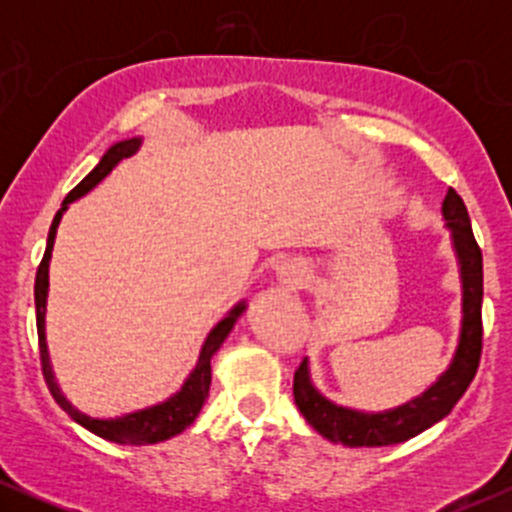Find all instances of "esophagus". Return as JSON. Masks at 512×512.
I'll use <instances>...</instances> for the list:
<instances>
[{
    "instance_id": "obj_1",
    "label": "esophagus",
    "mask_w": 512,
    "mask_h": 512,
    "mask_svg": "<svg viewBox=\"0 0 512 512\" xmlns=\"http://www.w3.org/2000/svg\"><path fill=\"white\" fill-rule=\"evenodd\" d=\"M276 276H279L281 284L286 286L289 291H296V289H303V284L308 281V269H305V264L301 260H284L276 267Z\"/></svg>"
}]
</instances>
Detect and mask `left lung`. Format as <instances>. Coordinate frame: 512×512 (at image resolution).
Instances as JSON below:
<instances>
[{"label":"left lung","instance_id":"8db88e82","mask_svg":"<svg viewBox=\"0 0 512 512\" xmlns=\"http://www.w3.org/2000/svg\"><path fill=\"white\" fill-rule=\"evenodd\" d=\"M443 219L450 228L452 250L460 264L462 281V327L460 342L448 370L421 392L419 397L387 411H358L339 407L320 395L310 378L308 358L293 375V399L310 426L322 438L342 443L346 448H380L419 436L421 431L438 424L460 402L474 380L481 358V296H484V264L474 240L467 207L455 190L443 199Z\"/></svg>","mask_w":512,"mask_h":512}]
</instances>
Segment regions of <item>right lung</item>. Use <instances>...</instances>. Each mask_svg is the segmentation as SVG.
<instances>
[{"label": "right lung", "instance_id": "obj_1", "mask_svg": "<svg viewBox=\"0 0 512 512\" xmlns=\"http://www.w3.org/2000/svg\"><path fill=\"white\" fill-rule=\"evenodd\" d=\"M142 146V139H125V142H117L105 151L98 166L86 175L79 185L64 197L62 209L57 211L55 219H52L50 233H48V248H45L43 262H40L38 274H35V322H38V344H40V366H43V375L45 383L50 387V395L55 397V402L67 411L69 416L76 421L79 426H84L86 431L96 433L98 438L110 440V443H120V445H154L161 443V440H168L178 433L185 431L192 421L197 419V414L204 407V399L209 397V385H211V356L219 351V346L223 344V339L228 337V332L233 330V325L238 322V317L245 313V301H240L238 305H233L228 310L226 317H221L216 322V327L207 334L204 339L202 351H199L197 366L192 368V373L187 375V380L182 383V387L175 392L173 397H168L166 402H158L154 407H146L139 411H132V414L125 416H115V419H93V416L84 414L69 402L67 397L62 395L60 385H57L55 373H52V363H50V354H48V339H45V308H48V286H50V257H52V245H55V236H57V226H60L62 214L67 211V207L72 202H76L79 197H84L86 192H91L93 187L101 182L105 175L113 170L122 158H129L132 154H137V149Z\"/></svg>", "mask_w": 512, "mask_h": 512}]
</instances>
